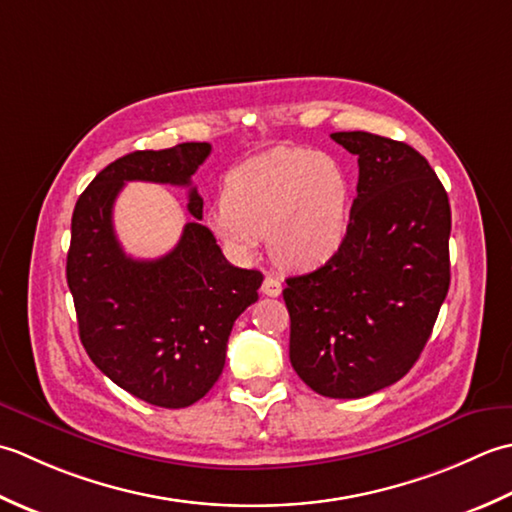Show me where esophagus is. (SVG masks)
Instances as JSON below:
<instances>
[{
  "instance_id": "esophagus-1",
  "label": "esophagus",
  "mask_w": 512,
  "mask_h": 512,
  "mask_svg": "<svg viewBox=\"0 0 512 512\" xmlns=\"http://www.w3.org/2000/svg\"><path fill=\"white\" fill-rule=\"evenodd\" d=\"M260 291H263L265 296L276 298V296H280V291H283V285H280V280L276 276L267 274L265 280H263V287H260Z\"/></svg>"
}]
</instances>
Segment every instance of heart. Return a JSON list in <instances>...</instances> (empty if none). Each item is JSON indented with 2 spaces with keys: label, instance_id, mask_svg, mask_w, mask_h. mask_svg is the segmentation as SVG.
<instances>
[{
  "label": "heart",
  "instance_id": "b5f03b06",
  "mask_svg": "<svg viewBox=\"0 0 512 512\" xmlns=\"http://www.w3.org/2000/svg\"><path fill=\"white\" fill-rule=\"evenodd\" d=\"M351 176L333 156L280 148L254 156L227 174L223 203L210 227L238 256L252 254L260 234L278 265L318 267L349 232Z\"/></svg>",
  "mask_w": 512,
  "mask_h": 512
}]
</instances>
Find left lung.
<instances>
[{
    "label": "left lung",
    "mask_w": 512,
    "mask_h": 512,
    "mask_svg": "<svg viewBox=\"0 0 512 512\" xmlns=\"http://www.w3.org/2000/svg\"><path fill=\"white\" fill-rule=\"evenodd\" d=\"M358 154L349 232L325 265L287 278L289 360L325 398H364L420 358L451 285V205L411 145L333 132Z\"/></svg>",
    "instance_id": "8db88e82"
}]
</instances>
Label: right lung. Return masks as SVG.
<instances>
[{
    "label": "right lung",
    "instance_id": "add662e5",
    "mask_svg": "<svg viewBox=\"0 0 512 512\" xmlns=\"http://www.w3.org/2000/svg\"><path fill=\"white\" fill-rule=\"evenodd\" d=\"M210 152V143H179L125 154L92 179L72 212L66 278L83 349L117 387L163 409L190 406L214 387L234 322L263 283L260 271L229 265L201 225L192 174ZM128 180L191 187L197 221L170 255L139 261L122 252L111 207Z\"/></svg>",
    "mask_w": 512,
    "mask_h": 512
}]
</instances>
